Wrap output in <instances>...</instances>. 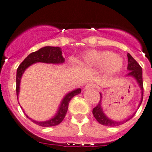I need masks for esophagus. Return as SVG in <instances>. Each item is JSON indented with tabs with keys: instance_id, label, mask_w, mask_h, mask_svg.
Returning <instances> with one entry per match:
<instances>
[{
	"instance_id": "obj_1",
	"label": "esophagus",
	"mask_w": 152,
	"mask_h": 152,
	"mask_svg": "<svg viewBox=\"0 0 152 152\" xmlns=\"http://www.w3.org/2000/svg\"><path fill=\"white\" fill-rule=\"evenodd\" d=\"M96 87V85L92 83H89L87 84L85 86V89H92V88H95Z\"/></svg>"
}]
</instances>
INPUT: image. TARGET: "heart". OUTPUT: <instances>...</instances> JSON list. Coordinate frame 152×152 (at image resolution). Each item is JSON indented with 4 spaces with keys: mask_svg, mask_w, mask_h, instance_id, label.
Masks as SVG:
<instances>
[{
    "mask_svg": "<svg viewBox=\"0 0 152 152\" xmlns=\"http://www.w3.org/2000/svg\"><path fill=\"white\" fill-rule=\"evenodd\" d=\"M86 65L89 66H104L105 72L115 73L122 66V60L115 54L109 51H92L86 54L83 59Z\"/></svg>",
    "mask_w": 152,
    "mask_h": 152,
    "instance_id": "b5f03b06",
    "label": "heart"
}]
</instances>
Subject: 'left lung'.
Returning <instances> with one entry per match:
<instances>
[{
	"label": "left lung",
	"mask_w": 152,
	"mask_h": 152,
	"mask_svg": "<svg viewBox=\"0 0 152 152\" xmlns=\"http://www.w3.org/2000/svg\"><path fill=\"white\" fill-rule=\"evenodd\" d=\"M128 61H129V64H128V70L129 71V73L126 75V76H132L136 80L137 83L139 85L140 89L142 90V99H141V102H140L139 105H141V103L142 102V99H143V81H142V69L140 66V65L137 63V61L134 60V58L128 53ZM102 94L100 93V101L98 103V105H96V107L92 110V114L94 115L95 118H96L101 125H105V126H111V127H114V126H118V125H122V124L125 123V122L129 121L130 118L133 117L134 115L132 116H129V118L126 119H124L122 121H113V120L110 119L105 115V113H103L102 108Z\"/></svg>",
	"instance_id": "left-lung-1"
}]
</instances>
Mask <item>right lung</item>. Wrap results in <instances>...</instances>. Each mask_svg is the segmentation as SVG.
Returning a JSON list of instances; mask_svg holds the SVG:
<instances>
[{
	"mask_svg": "<svg viewBox=\"0 0 152 152\" xmlns=\"http://www.w3.org/2000/svg\"><path fill=\"white\" fill-rule=\"evenodd\" d=\"M65 62V59L62 56L61 48L59 47H44L39 49L36 52L31 53L29 54L27 57L25 58L22 63L18 66L17 70V77H16V91H17V97L18 99L20 92V84L21 77L23 76V72L26 69L28 68L30 66L35 63H53V64H60ZM81 92V89H76L67 93L64 98L62 100L60 107L58 109L57 113L50 120L44 121V122H37L35 120L30 118L28 115H26L27 118L30 119L33 122L37 125L43 127H50L55 126L60 123L64 119L66 114L68 110L69 102L73 96L80 94Z\"/></svg>",
	"mask_w": 152,
	"mask_h": 152,
	"instance_id": "right-lung-1",
	"label": "right lung"
}]
</instances>
